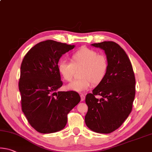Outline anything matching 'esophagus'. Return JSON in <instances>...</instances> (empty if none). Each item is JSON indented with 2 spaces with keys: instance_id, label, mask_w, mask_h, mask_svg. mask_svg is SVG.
<instances>
[{
  "instance_id": "esophagus-1",
  "label": "esophagus",
  "mask_w": 152,
  "mask_h": 152,
  "mask_svg": "<svg viewBox=\"0 0 152 152\" xmlns=\"http://www.w3.org/2000/svg\"><path fill=\"white\" fill-rule=\"evenodd\" d=\"M80 98H81V101L83 102V101H84L85 99V95H84V94H81L80 95Z\"/></svg>"
}]
</instances>
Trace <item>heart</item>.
I'll use <instances>...</instances> for the list:
<instances>
[{
    "mask_svg": "<svg viewBox=\"0 0 152 152\" xmlns=\"http://www.w3.org/2000/svg\"><path fill=\"white\" fill-rule=\"evenodd\" d=\"M58 72L64 80L70 82L76 69H80V78L72 82L67 88L78 93L88 91L93 85L102 83L107 76L109 61L104 55L99 54L95 50L81 47L72 54L71 62L60 61L57 66Z\"/></svg>",
    "mask_w": 152,
    "mask_h": 152,
    "instance_id": "b5f03b06",
    "label": "heart"
}]
</instances>
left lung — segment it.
<instances>
[{
  "instance_id": "obj_1",
  "label": "left lung",
  "mask_w": 152,
  "mask_h": 152,
  "mask_svg": "<svg viewBox=\"0 0 152 152\" xmlns=\"http://www.w3.org/2000/svg\"><path fill=\"white\" fill-rule=\"evenodd\" d=\"M91 45L104 50L109 69L102 83L86 96L85 123L91 131L108 134L118 129L131 112L135 78L128 55L119 45L104 41ZM98 95L102 98H96Z\"/></svg>"
}]
</instances>
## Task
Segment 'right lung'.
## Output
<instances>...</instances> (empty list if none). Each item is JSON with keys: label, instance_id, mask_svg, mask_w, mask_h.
I'll use <instances>...</instances> for the list:
<instances>
[{"label": "right lung", "instance_id": "obj_1", "mask_svg": "<svg viewBox=\"0 0 152 152\" xmlns=\"http://www.w3.org/2000/svg\"><path fill=\"white\" fill-rule=\"evenodd\" d=\"M74 47L48 40L34 46L23 57L19 81L21 110L40 133L63 129L67 114L80 101L76 91L56 92L63 85L57 69L59 60Z\"/></svg>", "mask_w": 152, "mask_h": 152}]
</instances>
